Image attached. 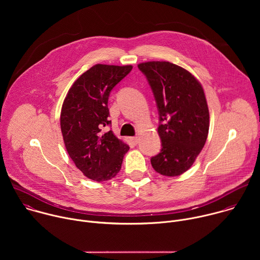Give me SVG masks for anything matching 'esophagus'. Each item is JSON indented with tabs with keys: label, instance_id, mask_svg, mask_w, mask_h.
<instances>
[{
	"label": "esophagus",
	"instance_id": "1",
	"mask_svg": "<svg viewBox=\"0 0 260 260\" xmlns=\"http://www.w3.org/2000/svg\"><path fill=\"white\" fill-rule=\"evenodd\" d=\"M131 141H132L134 144H138V143H139V137H133V138H131Z\"/></svg>",
	"mask_w": 260,
	"mask_h": 260
}]
</instances>
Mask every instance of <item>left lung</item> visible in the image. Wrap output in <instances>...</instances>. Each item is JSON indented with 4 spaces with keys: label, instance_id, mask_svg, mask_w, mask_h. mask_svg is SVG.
Here are the masks:
<instances>
[{
    "label": "left lung",
    "instance_id": "1",
    "mask_svg": "<svg viewBox=\"0 0 260 260\" xmlns=\"http://www.w3.org/2000/svg\"><path fill=\"white\" fill-rule=\"evenodd\" d=\"M138 68L152 89L159 115L161 150L151 165L160 175L179 176L193 165L208 137L204 89L191 73L169 61H147Z\"/></svg>",
    "mask_w": 260,
    "mask_h": 260
}]
</instances>
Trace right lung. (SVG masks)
<instances>
[{
    "mask_svg": "<svg viewBox=\"0 0 260 260\" xmlns=\"http://www.w3.org/2000/svg\"><path fill=\"white\" fill-rule=\"evenodd\" d=\"M132 69L98 63L74 82L63 101L60 128L66 149L75 166L93 181L115 177L129 149L112 131L103 134L102 128L111 124L110 92Z\"/></svg>",
    "mask_w": 260,
    "mask_h": 260,
    "instance_id": "add662e5",
    "label": "right lung"
}]
</instances>
